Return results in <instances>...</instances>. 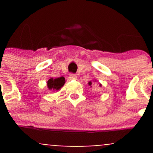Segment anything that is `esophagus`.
Returning <instances> with one entry per match:
<instances>
[{
  "mask_svg": "<svg viewBox=\"0 0 153 153\" xmlns=\"http://www.w3.org/2000/svg\"><path fill=\"white\" fill-rule=\"evenodd\" d=\"M77 78H78V77H77V75H75V74H70L69 76V78L70 80H75L77 79Z\"/></svg>",
  "mask_w": 153,
  "mask_h": 153,
  "instance_id": "esophagus-1",
  "label": "esophagus"
}]
</instances>
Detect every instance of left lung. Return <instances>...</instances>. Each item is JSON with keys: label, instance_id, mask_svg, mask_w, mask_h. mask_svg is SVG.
Listing matches in <instances>:
<instances>
[{"label": "left lung", "instance_id": "left-lung-1", "mask_svg": "<svg viewBox=\"0 0 153 153\" xmlns=\"http://www.w3.org/2000/svg\"><path fill=\"white\" fill-rule=\"evenodd\" d=\"M94 81V83H95V82H97V81H96V80H93V81ZM92 81H89V83H88V84H89V86H90V87H92ZM94 83H93V84H94ZM97 84H98V86H100V87H101V86H102V84H101V83H99V82H98V83H97Z\"/></svg>", "mask_w": 153, "mask_h": 153}]
</instances>
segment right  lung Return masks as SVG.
<instances>
[{"mask_svg": "<svg viewBox=\"0 0 153 153\" xmlns=\"http://www.w3.org/2000/svg\"><path fill=\"white\" fill-rule=\"evenodd\" d=\"M66 81L64 77H61L58 78H51L47 81V87L49 90L58 91L65 84Z\"/></svg>", "mask_w": 153, "mask_h": 153, "instance_id": "1", "label": "right lung"}]
</instances>
